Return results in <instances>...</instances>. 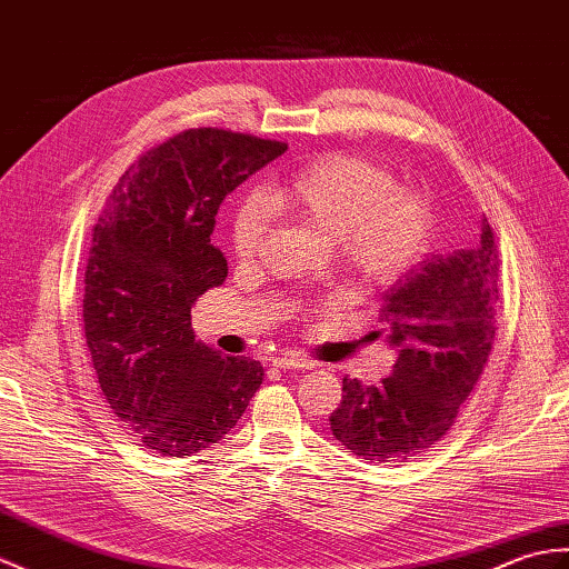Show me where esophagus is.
I'll list each match as a JSON object with an SVG mask.
<instances>
[{"mask_svg": "<svg viewBox=\"0 0 569 569\" xmlns=\"http://www.w3.org/2000/svg\"><path fill=\"white\" fill-rule=\"evenodd\" d=\"M271 366L276 368H298V371H306V368H312V361H308L306 356L300 353H279L271 359Z\"/></svg>", "mask_w": 569, "mask_h": 569, "instance_id": "34e87169", "label": "esophagus"}]
</instances>
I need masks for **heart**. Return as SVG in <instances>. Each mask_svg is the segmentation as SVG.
Wrapping results in <instances>:
<instances>
[{
    "mask_svg": "<svg viewBox=\"0 0 569 569\" xmlns=\"http://www.w3.org/2000/svg\"><path fill=\"white\" fill-rule=\"evenodd\" d=\"M237 208L232 249L252 261L263 240V210L329 234L339 267L361 286H392L425 259L431 210L425 193L395 183L390 169L366 157L329 152L271 181Z\"/></svg>",
    "mask_w": 569,
    "mask_h": 569,
    "instance_id": "b5f03b06",
    "label": "heart"
}]
</instances>
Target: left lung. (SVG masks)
Here are the masks:
<instances>
[{"instance_id": "8db88e82", "label": "left lung", "mask_w": 569, "mask_h": 569, "mask_svg": "<svg viewBox=\"0 0 569 569\" xmlns=\"http://www.w3.org/2000/svg\"><path fill=\"white\" fill-rule=\"evenodd\" d=\"M497 283L495 230L482 218L472 249L421 261L388 290L371 337L398 349L392 376L376 386L347 376L329 417L349 453L368 463H407L443 439L490 359Z\"/></svg>"}]
</instances>
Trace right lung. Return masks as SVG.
<instances>
[{
  "instance_id": "obj_1",
  "label": "right lung",
  "mask_w": 569,
  "mask_h": 569,
  "mask_svg": "<svg viewBox=\"0 0 569 569\" xmlns=\"http://www.w3.org/2000/svg\"><path fill=\"white\" fill-rule=\"evenodd\" d=\"M286 142L189 128L126 169L91 230L84 337L99 388L128 433L162 456L218 443L261 386L263 368L196 341L191 308L228 276L210 244L232 189Z\"/></svg>"
}]
</instances>
